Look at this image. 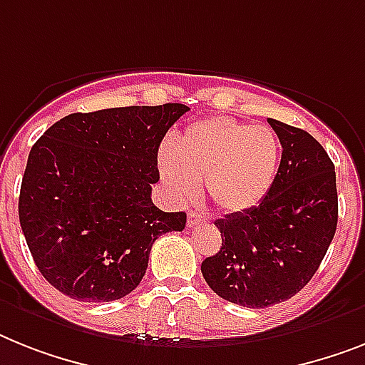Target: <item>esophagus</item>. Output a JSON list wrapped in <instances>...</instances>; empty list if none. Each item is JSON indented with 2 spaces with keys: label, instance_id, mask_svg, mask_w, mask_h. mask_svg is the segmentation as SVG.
<instances>
[{
  "label": "esophagus",
  "instance_id": "obj_1",
  "mask_svg": "<svg viewBox=\"0 0 365 365\" xmlns=\"http://www.w3.org/2000/svg\"><path fill=\"white\" fill-rule=\"evenodd\" d=\"M205 222H207V216L201 215V212H195V210L188 212V227H195V225L205 224Z\"/></svg>",
  "mask_w": 365,
  "mask_h": 365
}]
</instances>
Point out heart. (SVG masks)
I'll return each mask as SVG.
<instances>
[{"instance_id": "heart-1", "label": "heart", "mask_w": 365, "mask_h": 365, "mask_svg": "<svg viewBox=\"0 0 365 365\" xmlns=\"http://www.w3.org/2000/svg\"><path fill=\"white\" fill-rule=\"evenodd\" d=\"M279 158V140L269 126L209 117L188 126L177 145L162 147L158 168L177 200L195 197L205 179L220 209L240 212L269 194Z\"/></svg>"}]
</instances>
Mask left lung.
<instances>
[{
    "label": "left lung",
    "mask_w": 365,
    "mask_h": 365,
    "mask_svg": "<svg viewBox=\"0 0 365 365\" xmlns=\"http://www.w3.org/2000/svg\"><path fill=\"white\" fill-rule=\"evenodd\" d=\"M282 162L261 203L216 220L218 254L201 263L205 282L227 302L267 308L304 289L327 255L338 225L330 156L302 128L269 119Z\"/></svg>",
    "instance_id": "obj_1"
}]
</instances>
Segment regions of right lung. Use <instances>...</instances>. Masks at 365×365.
Masks as SVG:
<instances>
[{"mask_svg": "<svg viewBox=\"0 0 365 365\" xmlns=\"http://www.w3.org/2000/svg\"><path fill=\"white\" fill-rule=\"evenodd\" d=\"M190 108H110L71 113L31 147L18 215L37 269L81 302H111L145 276L160 235L182 231L186 212L150 200L158 147Z\"/></svg>", "mask_w": 365, "mask_h": 365, "instance_id": "right-lung-1", "label": "right lung"}]
</instances>
